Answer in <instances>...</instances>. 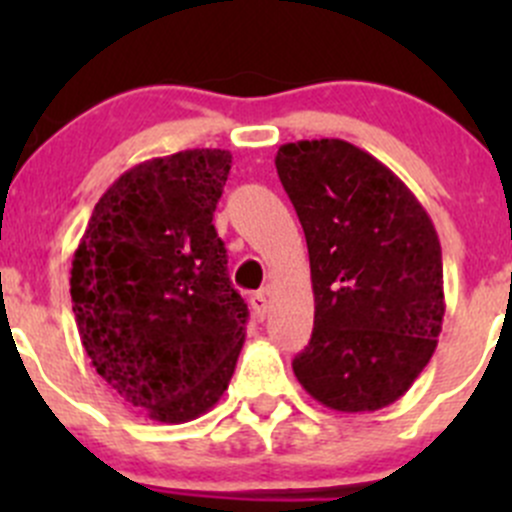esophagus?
<instances>
[{
	"label": "esophagus",
	"mask_w": 512,
	"mask_h": 512,
	"mask_svg": "<svg viewBox=\"0 0 512 512\" xmlns=\"http://www.w3.org/2000/svg\"><path fill=\"white\" fill-rule=\"evenodd\" d=\"M252 312H255V317L260 319H265L267 317V312H270V289H260V292H255L252 294Z\"/></svg>",
	"instance_id": "obj_1"
}]
</instances>
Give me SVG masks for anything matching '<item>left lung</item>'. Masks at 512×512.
<instances>
[{
  "label": "left lung",
  "mask_w": 512,
  "mask_h": 512,
  "mask_svg": "<svg viewBox=\"0 0 512 512\" xmlns=\"http://www.w3.org/2000/svg\"><path fill=\"white\" fill-rule=\"evenodd\" d=\"M275 165L307 237L314 292L294 376L327 409H384L436 352L446 312L436 227L394 170L342 138L285 143Z\"/></svg>",
  "instance_id": "obj_1"
}]
</instances>
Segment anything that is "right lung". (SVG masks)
Segmentation results:
<instances>
[{"label": "right lung", "mask_w": 512, "mask_h": 512, "mask_svg": "<svg viewBox=\"0 0 512 512\" xmlns=\"http://www.w3.org/2000/svg\"><path fill=\"white\" fill-rule=\"evenodd\" d=\"M230 151L143 160L101 195L71 262L81 344L133 409L183 423L213 409L245 344L213 213Z\"/></svg>", "instance_id": "right-lung-1"}]
</instances>
